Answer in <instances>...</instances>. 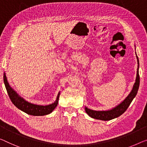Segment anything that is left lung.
Returning a JSON list of instances; mask_svg holds the SVG:
<instances>
[{
	"label": "left lung",
	"instance_id": "left-lung-1",
	"mask_svg": "<svg viewBox=\"0 0 147 147\" xmlns=\"http://www.w3.org/2000/svg\"><path fill=\"white\" fill-rule=\"evenodd\" d=\"M136 53V52H135ZM137 55V54H136ZM137 63H138V68L137 71V76L136 80H135V82L133 84V88L131 90V92L129 94V95L123 100V101L117 105V106H115L114 108H112L111 109H108V110L104 111H96L91 109L90 108H88L86 106H85V111L88 115L92 118L96 119L102 120V121H109V120L113 119L114 118L119 117L120 115H122L125 111L127 110L128 107L129 106L131 102L134 99V98L136 96L138 89L139 87V83H140V78L139 74V59H138L137 55Z\"/></svg>",
	"mask_w": 147,
	"mask_h": 147
}]
</instances>
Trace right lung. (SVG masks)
I'll return each instance as SVG.
<instances>
[{"label": "right lung", "mask_w": 147, "mask_h": 147, "mask_svg": "<svg viewBox=\"0 0 147 147\" xmlns=\"http://www.w3.org/2000/svg\"><path fill=\"white\" fill-rule=\"evenodd\" d=\"M4 82L7 90L8 94L9 96L11 101L17 108L20 109L27 114L34 116H42L51 113L54 109L57 106L59 99L60 92H59L56 100L51 104L42 106V105L34 104L26 100L24 98H22L12 87L8 82L6 73H4Z\"/></svg>", "instance_id": "1"}]
</instances>
